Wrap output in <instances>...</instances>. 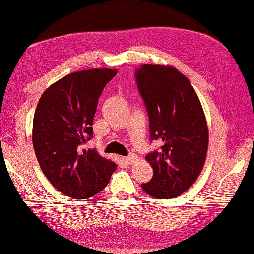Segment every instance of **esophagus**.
<instances>
[{
	"label": "esophagus",
	"mask_w": 254,
	"mask_h": 254,
	"mask_svg": "<svg viewBox=\"0 0 254 254\" xmlns=\"http://www.w3.org/2000/svg\"><path fill=\"white\" fill-rule=\"evenodd\" d=\"M137 159H138V158H137L136 155H130V156L126 157V158H124V160H125V162L128 165H132Z\"/></svg>",
	"instance_id": "esophagus-1"
}]
</instances>
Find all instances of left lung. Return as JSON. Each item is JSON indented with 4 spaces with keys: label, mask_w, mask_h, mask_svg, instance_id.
Here are the masks:
<instances>
[{
    "label": "left lung",
    "mask_w": 254,
    "mask_h": 254,
    "mask_svg": "<svg viewBox=\"0 0 254 254\" xmlns=\"http://www.w3.org/2000/svg\"><path fill=\"white\" fill-rule=\"evenodd\" d=\"M136 80L149 116L150 139L161 142L160 149L146 156L154 176L141 188L157 199L178 197L194 184L207 157L201 103L190 80L172 66L143 64Z\"/></svg>",
    "instance_id": "obj_1"
}]
</instances>
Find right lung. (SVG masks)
Listing matches in <instances>:
<instances>
[{
    "instance_id": "right-lung-1",
    "label": "right lung",
    "mask_w": 254,
    "mask_h": 254,
    "mask_svg": "<svg viewBox=\"0 0 254 254\" xmlns=\"http://www.w3.org/2000/svg\"><path fill=\"white\" fill-rule=\"evenodd\" d=\"M117 69L75 71L57 80L38 100L33 147L43 174L67 197L88 199L107 186L117 165L85 143L93 137L98 98Z\"/></svg>"
}]
</instances>
